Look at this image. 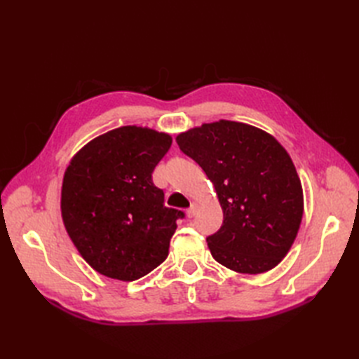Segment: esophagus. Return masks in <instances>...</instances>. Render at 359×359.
<instances>
[{
	"label": "esophagus",
	"instance_id": "1",
	"mask_svg": "<svg viewBox=\"0 0 359 359\" xmlns=\"http://www.w3.org/2000/svg\"><path fill=\"white\" fill-rule=\"evenodd\" d=\"M196 210H198V205L196 203H191V206H190V208L187 210V217H189V219H193V217H194V214H196Z\"/></svg>",
	"mask_w": 359,
	"mask_h": 359
}]
</instances>
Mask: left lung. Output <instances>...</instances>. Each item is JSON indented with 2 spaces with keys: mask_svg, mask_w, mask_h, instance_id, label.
<instances>
[{
  "mask_svg": "<svg viewBox=\"0 0 359 359\" xmlns=\"http://www.w3.org/2000/svg\"><path fill=\"white\" fill-rule=\"evenodd\" d=\"M177 144L203 169L223 210L222 227L206 238L212 257L243 274L277 266L304 212L301 181L283 145L264 130L227 119L180 133Z\"/></svg>",
  "mask_w": 359,
  "mask_h": 359,
  "instance_id": "1",
  "label": "left lung"
}]
</instances>
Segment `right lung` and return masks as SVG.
I'll use <instances>...</instances> for the list:
<instances>
[{"mask_svg":"<svg viewBox=\"0 0 359 359\" xmlns=\"http://www.w3.org/2000/svg\"><path fill=\"white\" fill-rule=\"evenodd\" d=\"M172 145L168 133L124 126L90 140L64 172V227L97 273L121 281L147 276L169 253L177 220L153 182Z\"/></svg>","mask_w":359,"mask_h":359,"instance_id":"right-lung-1","label":"right lung"}]
</instances>
